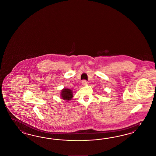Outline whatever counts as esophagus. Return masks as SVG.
Returning <instances> with one entry per match:
<instances>
[{
	"label": "esophagus",
	"mask_w": 156,
	"mask_h": 156,
	"mask_svg": "<svg viewBox=\"0 0 156 156\" xmlns=\"http://www.w3.org/2000/svg\"><path fill=\"white\" fill-rule=\"evenodd\" d=\"M82 85H83V86H85L86 85H87V82L86 80H83V81H82Z\"/></svg>",
	"instance_id": "34e87169"
}]
</instances>
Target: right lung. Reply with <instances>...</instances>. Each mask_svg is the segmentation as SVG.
Instances as JSON below:
<instances>
[{
	"mask_svg": "<svg viewBox=\"0 0 156 156\" xmlns=\"http://www.w3.org/2000/svg\"><path fill=\"white\" fill-rule=\"evenodd\" d=\"M61 97L62 99L66 101V102H68L70 101L73 97V91L70 89L68 88H64L61 90Z\"/></svg>",
	"mask_w": 156,
	"mask_h": 156,
	"instance_id": "add662e5",
	"label": "right lung"
}]
</instances>
